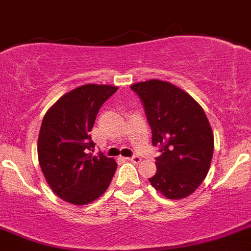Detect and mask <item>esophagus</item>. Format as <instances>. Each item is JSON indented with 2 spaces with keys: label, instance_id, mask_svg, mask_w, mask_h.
<instances>
[{
  "label": "esophagus",
  "instance_id": "obj_1",
  "mask_svg": "<svg viewBox=\"0 0 251 251\" xmlns=\"http://www.w3.org/2000/svg\"><path fill=\"white\" fill-rule=\"evenodd\" d=\"M126 160L131 162H135V164H139V162L141 161V157L137 156V155H134V156H131V157H126Z\"/></svg>",
  "mask_w": 251,
  "mask_h": 251
}]
</instances>
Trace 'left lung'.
Instances as JSON below:
<instances>
[{
  "label": "left lung",
  "instance_id": "left-lung-1",
  "mask_svg": "<svg viewBox=\"0 0 251 251\" xmlns=\"http://www.w3.org/2000/svg\"><path fill=\"white\" fill-rule=\"evenodd\" d=\"M130 89L144 105L152 145L161 152L156 174L149 181L168 199L191 195L206 177L213 159L214 135L204 110L170 82L150 80Z\"/></svg>",
  "mask_w": 251,
  "mask_h": 251
}]
</instances>
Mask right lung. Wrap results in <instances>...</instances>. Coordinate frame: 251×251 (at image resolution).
I'll list each match as a JSON object with an SVG mask.
<instances>
[{
	"mask_svg": "<svg viewBox=\"0 0 251 251\" xmlns=\"http://www.w3.org/2000/svg\"><path fill=\"white\" fill-rule=\"evenodd\" d=\"M117 87L83 85L64 95L46 112L38 135V161L56 195L75 205L89 204L109 187L117 164L91 151V130L101 106Z\"/></svg>",
	"mask_w": 251,
	"mask_h": 251,
	"instance_id": "add662e5",
	"label": "right lung"
}]
</instances>
